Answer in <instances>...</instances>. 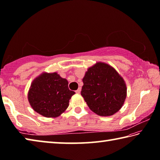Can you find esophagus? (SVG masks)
<instances>
[{
	"mask_svg": "<svg viewBox=\"0 0 160 160\" xmlns=\"http://www.w3.org/2000/svg\"><path fill=\"white\" fill-rule=\"evenodd\" d=\"M80 92H81V88H78L76 91H75V92L78 93V94H80Z\"/></svg>",
	"mask_w": 160,
	"mask_h": 160,
	"instance_id": "1",
	"label": "esophagus"
}]
</instances>
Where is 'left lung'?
Here are the masks:
<instances>
[{"label": "left lung", "mask_w": 160, "mask_h": 160, "mask_svg": "<svg viewBox=\"0 0 160 160\" xmlns=\"http://www.w3.org/2000/svg\"><path fill=\"white\" fill-rule=\"evenodd\" d=\"M82 82L81 95L93 112L102 116H112L122 107L126 86L112 66L97 63L88 70Z\"/></svg>", "instance_id": "1"}]
</instances>
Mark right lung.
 Here are the masks:
<instances>
[{"mask_svg":"<svg viewBox=\"0 0 160 160\" xmlns=\"http://www.w3.org/2000/svg\"><path fill=\"white\" fill-rule=\"evenodd\" d=\"M75 94L70 90L68 81L56 72L43 73L32 83L28 93L31 107L45 117L60 116L69 105Z\"/></svg>","mask_w":160,"mask_h":160,"instance_id":"add662e5","label":"right lung"}]
</instances>
